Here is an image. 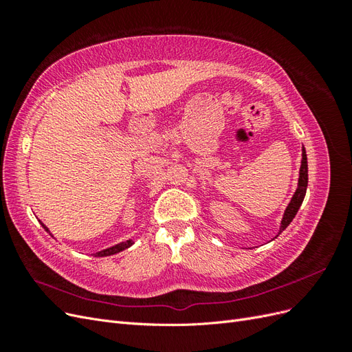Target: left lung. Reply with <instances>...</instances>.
Listing matches in <instances>:
<instances>
[{"mask_svg":"<svg viewBox=\"0 0 352 352\" xmlns=\"http://www.w3.org/2000/svg\"><path fill=\"white\" fill-rule=\"evenodd\" d=\"M307 185H308V164H307V154H305V148L302 146V160H301V167H300V177H298V188L295 190V194L291 199L289 204H287L285 214L280 223V229L278 235L289 226V223L294 220V217L296 216L298 210H300L305 192H307Z\"/></svg>","mask_w":352,"mask_h":352,"instance_id":"8db88e82","label":"left lung"}]
</instances>
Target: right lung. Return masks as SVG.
I'll return each instance as SVG.
<instances>
[{"instance_id":"right-lung-1","label":"right lung","mask_w":352,"mask_h":352,"mask_svg":"<svg viewBox=\"0 0 352 352\" xmlns=\"http://www.w3.org/2000/svg\"><path fill=\"white\" fill-rule=\"evenodd\" d=\"M41 225H42V228H44L47 232H50L48 228L44 225V223H41ZM132 243H133L132 239L124 241V242L117 243V245H114V247H110V248H107V250H102V251H100V252H95L94 255H95V257H109V255L117 254V252H120V251H123V250H126V248L132 247Z\"/></svg>"}]
</instances>
